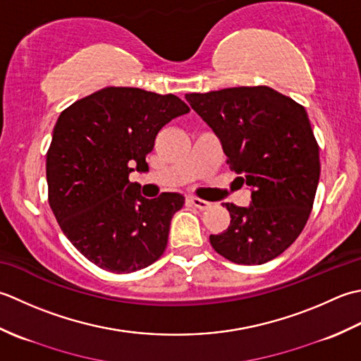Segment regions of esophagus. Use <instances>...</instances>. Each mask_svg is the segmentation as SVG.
<instances>
[{
	"mask_svg": "<svg viewBox=\"0 0 361 361\" xmlns=\"http://www.w3.org/2000/svg\"><path fill=\"white\" fill-rule=\"evenodd\" d=\"M190 202L193 204L196 209H200V210H207L209 207H212L210 202L204 201V200H200V197H190Z\"/></svg>",
	"mask_w": 361,
	"mask_h": 361,
	"instance_id": "obj_1",
	"label": "esophagus"
}]
</instances>
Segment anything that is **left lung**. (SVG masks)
Returning <instances> with one entry per match:
<instances>
[{"instance_id":"left-lung-1","label":"left lung","mask_w":361,"mask_h":361,"mask_svg":"<svg viewBox=\"0 0 361 361\" xmlns=\"http://www.w3.org/2000/svg\"><path fill=\"white\" fill-rule=\"evenodd\" d=\"M191 109L221 140L252 204L226 202L231 224L210 245L237 264H262L288 249L310 216L319 182V146L304 106L267 85L188 93Z\"/></svg>"}]
</instances>
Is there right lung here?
Segmentation results:
<instances>
[{"mask_svg":"<svg viewBox=\"0 0 361 361\" xmlns=\"http://www.w3.org/2000/svg\"><path fill=\"white\" fill-rule=\"evenodd\" d=\"M188 112L174 94L106 87L59 116L47 152L48 202L65 237L97 267L129 274L165 252L171 218L185 197L146 200L129 173L132 165L148 170L160 129Z\"/></svg>","mask_w":361,"mask_h":361,"instance_id":"1","label":"right lung"}]
</instances>
